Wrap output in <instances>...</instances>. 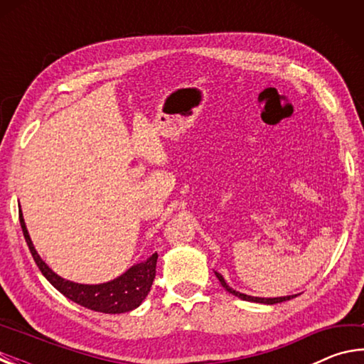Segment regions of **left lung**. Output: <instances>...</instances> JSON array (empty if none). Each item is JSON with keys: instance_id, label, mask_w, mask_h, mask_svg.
I'll list each match as a JSON object with an SVG mask.
<instances>
[{"instance_id": "8db88e82", "label": "left lung", "mask_w": 364, "mask_h": 364, "mask_svg": "<svg viewBox=\"0 0 364 364\" xmlns=\"http://www.w3.org/2000/svg\"><path fill=\"white\" fill-rule=\"evenodd\" d=\"M215 274H217V278L220 279L221 286H223L228 292L236 295V297L242 299V300H247V301H257V304H267V305H273V304H281V301H286V300H291L294 297H297V295H287V297H276V299H260V297H250V295H245V294H241V292H236L234 289H231L230 286L226 284V281L223 279V276H221L220 273H217L215 271Z\"/></svg>"}]
</instances>
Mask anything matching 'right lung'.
Wrapping results in <instances>:
<instances>
[{"label":"right lung","instance_id":"right-lung-1","mask_svg":"<svg viewBox=\"0 0 364 364\" xmlns=\"http://www.w3.org/2000/svg\"><path fill=\"white\" fill-rule=\"evenodd\" d=\"M19 220L22 226L23 237L30 249L36 267L40 268L43 276L58 289V291L70 299L75 304L82 305L88 310L109 313V315H117V313H127L141 305V301L146 299L149 294L151 286L156 278V264H157V254H154L149 260L138 263L132 267L127 273H123L119 278L104 284L88 286V284H77V282L65 281L58 276L48 264L41 260L40 255L32 244V239L28 236V231L23 221L22 212H19Z\"/></svg>","mask_w":364,"mask_h":364}]
</instances>
